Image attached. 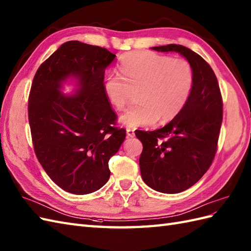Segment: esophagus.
<instances>
[{"mask_svg": "<svg viewBox=\"0 0 251 251\" xmlns=\"http://www.w3.org/2000/svg\"><path fill=\"white\" fill-rule=\"evenodd\" d=\"M126 133H127V137H135V129L133 128H130V127H127L126 128Z\"/></svg>", "mask_w": 251, "mask_h": 251, "instance_id": "obj_1", "label": "esophagus"}]
</instances>
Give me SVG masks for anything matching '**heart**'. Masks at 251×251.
<instances>
[{"label":"heart","mask_w":251,"mask_h":251,"mask_svg":"<svg viewBox=\"0 0 251 251\" xmlns=\"http://www.w3.org/2000/svg\"><path fill=\"white\" fill-rule=\"evenodd\" d=\"M120 74L103 80V92L112 106L122 110L137 92L136 106L121 115L127 127H147L168 123L187 104L195 83L191 64L185 59L152 51H132L121 56Z\"/></svg>","instance_id":"heart-1"}]
</instances>
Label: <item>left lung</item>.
I'll return each instance as SVG.
<instances>
[{"instance_id":"obj_1","label":"left lung","mask_w":251,"mask_h":251,"mask_svg":"<svg viewBox=\"0 0 251 251\" xmlns=\"http://www.w3.org/2000/svg\"><path fill=\"white\" fill-rule=\"evenodd\" d=\"M182 54L194 69L195 83L182 112L165 127L137 130L143 144L139 165L144 183L164 194H177L195 185L211 167L223 122V98L208 63L182 45L153 47Z\"/></svg>"}]
</instances>
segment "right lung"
Wrapping results in <instances>:
<instances>
[{"label": "right lung", "mask_w": 251, "mask_h": 251, "mask_svg": "<svg viewBox=\"0 0 251 251\" xmlns=\"http://www.w3.org/2000/svg\"><path fill=\"white\" fill-rule=\"evenodd\" d=\"M115 54L78 40L63 44L37 69L28 96L34 151L53 182L74 195L101 188L110 177L109 159L124 142V128L103 92L104 71ZM78 80L64 96L61 82Z\"/></svg>", "instance_id": "add662e5"}]
</instances>
